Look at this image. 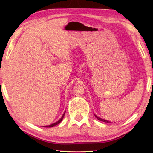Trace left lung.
I'll use <instances>...</instances> for the list:
<instances>
[{
	"label": "left lung",
	"mask_w": 153,
	"mask_h": 153,
	"mask_svg": "<svg viewBox=\"0 0 153 153\" xmlns=\"http://www.w3.org/2000/svg\"><path fill=\"white\" fill-rule=\"evenodd\" d=\"M95 117H97L99 121H104V122H106V123H109V121H108L107 120H103V119H101V118L98 117H97V115H95Z\"/></svg>",
	"instance_id": "8db88e82"
}]
</instances>
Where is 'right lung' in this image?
Returning <instances> with one entry per match:
<instances>
[{
	"mask_svg": "<svg viewBox=\"0 0 153 153\" xmlns=\"http://www.w3.org/2000/svg\"><path fill=\"white\" fill-rule=\"evenodd\" d=\"M65 113H64L63 116H62V117H61V118L60 119V120H59L58 121H56V122L54 123H53V124H51V125H49V126H45V127H46V128H52V127L55 126H56V125H57V124H59V123H61V121L62 120H63V117H64V115H65Z\"/></svg>",
	"mask_w": 153,
	"mask_h": 153,
	"instance_id": "obj_1",
	"label": "right lung"
}]
</instances>
